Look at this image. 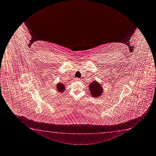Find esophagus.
<instances>
[{
    "label": "esophagus",
    "instance_id": "1",
    "mask_svg": "<svg viewBox=\"0 0 156 156\" xmlns=\"http://www.w3.org/2000/svg\"><path fill=\"white\" fill-rule=\"evenodd\" d=\"M75 81H79V80H80V79H78V78H76V79H75Z\"/></svg>",
    "mask_w": 156,
    "mask_h": 156
}]
</instances>
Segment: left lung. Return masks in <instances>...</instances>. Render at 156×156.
<instances>
[{
	"label": "left lung",
	"instance_id": "8db88e82",
	"mask_svg": "<svg viewBox=\"0 0 156 156\" xmlns=\"http://www.w3.org/2000/svg\"><path fill=\"white\" fill-rule=\"evenodd\" d=\"M89 88L90 95H91L92 97L94 98L100 97L102 94L104 90L102 84L96 80L94 81L93 82L90 83L89 85Z\"/></svg>",
	"mask_w": 156,
	"mask_h": 156
}]
</instances>
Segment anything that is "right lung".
<instances>
[{
  "label": "right lung",
  "instance_id": "right-lung-1",
  "mask_svg": "<svg viewBox=\"0 0 156 156\" xmlns=\"http://www.w3.org/2000/svg\"><path fill=\"white\" fill-rule=\"evenodd\" d=\"M56 91L58 92H60L61 94H62V92H64L65 90V84L62 83H57L56 84Z\"/></svg>",
  "mask_w": 156,
  "mask_h": 156
}]
</instances>
